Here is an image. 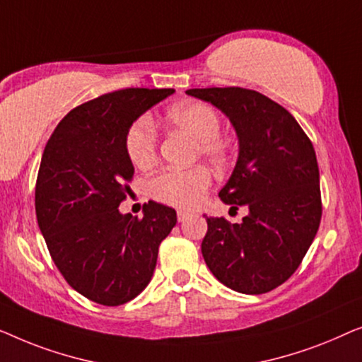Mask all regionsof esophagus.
<instances>
[{"label":"esophagus","mask_w":362,"mask_h":362,"mask_svg":"<svg viewBox=\"0 0 362 362\" xmlns=\"http://www.w3.org/2000/svg\"><path fill=\"white\" fill-rule=\"evenodd\" d=\"M188 215H190V213H188V211L179 210V211H177V220H179V221H183V220H185V218H187Z\"/></svg>","instance_id":"34e87169"}]
</instances>
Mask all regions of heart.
<instances>
[{
  "instance_id": "1",
  "label": "heart",
  "mask_w": 362,
  "mask_h": 362,
  "mask_svg": "<svg viewBox=\"0 0 362 362\" xmlns=\"http://www.w3.org/2000/svg\"><path fill=\"white\" fill-rule=\"evenodd\" d=\"M167 119L175 128L197 139V156L215 165H225L230 159V146L220 136L221 116L205 101H187L174 106ZM126 152L137 169H149L157 160L159 134L149 116H141L126 132ZM211 172L203 165L190 169H169L149 182V193L157 202L177 208H193L202 202L211 187Z\"/></svg>"
}]
</instances>
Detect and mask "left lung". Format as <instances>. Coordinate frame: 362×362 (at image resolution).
I'll return each instance as SVG.
<instances>
[{
  "label": "left lung",
  "mask_w": 362,
  "mask_h": 362,
  "mask_svg": "<svg viewBox=\"0 0 362 362\" xmlns=\"http://www.w3.org/2000/svg\"><path fill=\"white\" fill-rule=\"evenodd\" d=\"M236 129L239 157L220 198L249 208L243 223L208 218L206 266L236 292H271L297 271L322 220L320 172L310 137L287 110L241 86L192 88Z\"/></svg>",
  "instance_id": "8db88e82"
}]
</instances>
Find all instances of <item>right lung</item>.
I'll use <instances>...</instances> for the list:
<instances>
[{"mask_svg": "<svg viewBox=\"0 0 362 362\" xmlns=\"http://www.w3.org/2000/svg\"><path fill=\"white\" fill-rule=\"evenodd\" d=\"M172 88H124L85 101L54 129L35 182V216L50 257L70 287L91 302L118 307L151 282L157 252L177 223L160 203L144 216L121 215L134 167L129 126Z\"/></svg>", "mask_w": 362, "mask_h": 362, "instance_id": "add662e5", "label": "right lung"}]
</instances>
